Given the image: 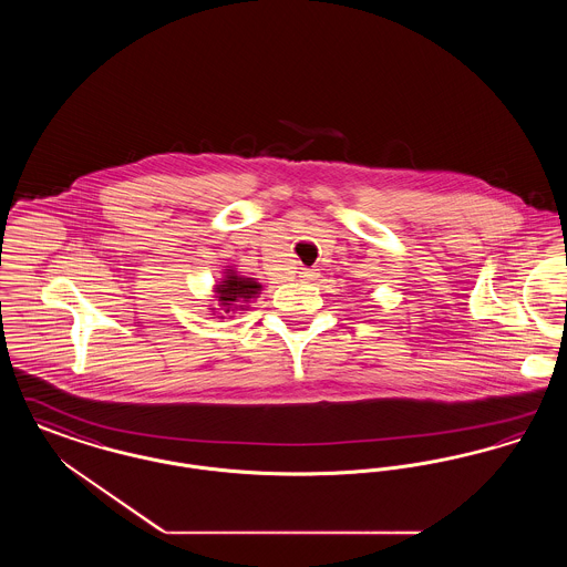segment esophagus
Listing matches in <instances>:
<instances>
[{
	"label": "esophagus",
	"mask_w": 567,
	"mask_h": 567,
	"mask_svg": "<svg viewBox=\"0 0 567 567\" xmlns=\"http://www.w3.org/2000/svg\"><path fill=\"white\" fill-rule=\"evenodd\" d=\"M319 276V271L310 270V268H303V270L299 271V278L301 280H315Z\"/></svg>",
	"instance_id": "esophagus-1"
}]
</instances>
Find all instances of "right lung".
<instances>
[{
  "instance_id": "obj_1",
  "label": "right lung",
  "mask_w": 567,
  "mask_h": 567,
  "mask_svg": "<svg viewBox=\"0 0 567 567\" xmlns=\"http://www.w3.org/2000/svg\"><path fill=\"white\" fill-rule=\"evenodd\" d=\"M259 291H261V285L255 278H244L234 270L225 271V278H220V282L215 287L216 299L223 312L246 310L250 299L259 296Z\"/></svg>"
}]
</instances>
